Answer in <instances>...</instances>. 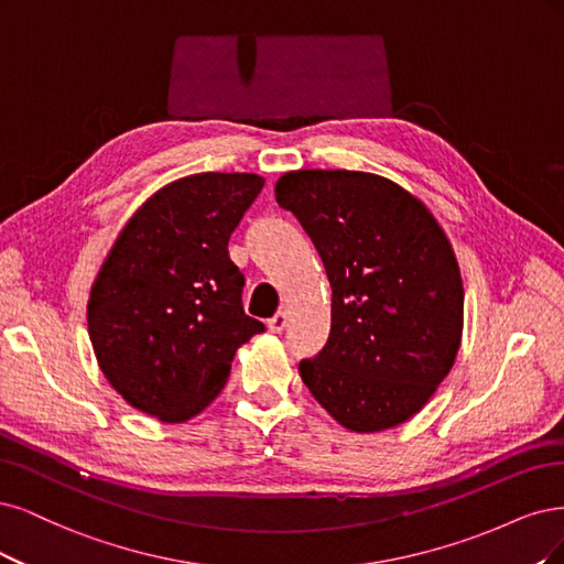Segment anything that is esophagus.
Returning a JSON list of instances; mask_svg holds the SVG:
<instances>
[{"label": "esophagus", "mask_w": 564, "mask_h": 564, "mask_svg": "<svg viewBox=\"0 0 564 564\" xmlns=\"http://www.w3.org/2000/svg\"><path fill=\"white\" fill-rule=\"evenodd\" d=\"M267 325H269V330H271V333H276V335H279V333H283V330H285V325H288V312H279L274 318H269V323H267Z\"/></svg>", "instance_id": "1"}]
</instances>
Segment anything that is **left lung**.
I'll return each mask as SVG.
<instances>
[{
	"mask_svg": "<svg viewBox=\"0 0 564 564\" xmlns=\"http://www.w3.org/2000/svg\"><path fill=\"white\" fill-rule=\"evenodd\" d=\"M276 202L314 241L333 288L325 347L302 381L356 433L408 422L454 366L464 328L457 258L429 208L360 171H293Z\"/></svg>",
	"mask_w": 564,
	"mask_h": 564,
	"instance_id": "1",
	"label": "left lung"
}]
</instances>
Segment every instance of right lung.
<instances>
[{
    "label": "right lung",
    "mask_w": 564,
    "mask_h": 564,
    "mask_svg": "<svg viewBox=\"0 0 564 564\" xmlns=\"http://www.w3.org/2000/svg\"><path fill=\"white\" fill-rule=\"evenodd\" d=\"M264 180L198 173L159 189L119 234L90 288L88 337L126 403L187 422L227 384L236 349L264 323L243 312L229 236Z\"/></svg>",
    "instance_id": "1"
}]
</instances>
